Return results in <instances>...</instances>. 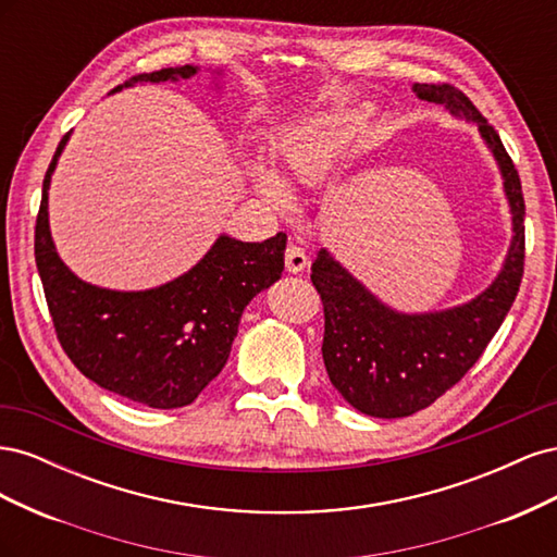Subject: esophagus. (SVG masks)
<instances>
[{"label":"esophagus","mask_w":557,"mask_h":557,"mask_svg":"<svg viewBox=\"0 0 557 557\" xmlns=\"http://www.w3.org/2000/svg\"><path fill=\"white\" fill-rule=\"evenodd\" d=\"M307 264H309V256H307L305 248L297 246V244H290L288 248H285V269H288L290 274L301 272V269H305Z\"/></svg>","instance_id":"34e87169"}]
</instances>
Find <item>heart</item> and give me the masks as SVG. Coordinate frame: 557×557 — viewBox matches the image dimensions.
<instances>
[{"label": "heart", "instance_id": "heart-1", "mask_svg": "<svg viewBox=\"0 0 557 557\" xmlns=\"http://www.w3.org/2000/svg\"><path fill=\"white\" fill-rule=\"evenodd\" d=\"M369 115L372 111L367 107L342 109L288 132L276 144V158L283 176L264 162L248 164V176L256 190L276 211H293L295 197L290 185L293 188H313V185L323 183L346 153V148L358 139Z\"/></svg>", "mask_w": 557, "mask_h": 557}]
</instances>
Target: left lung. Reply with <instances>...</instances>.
Segmentation results:
<instances>
[{
    "mask_svg": "<svg viewBox=\"0 0 557 557\" xmlns=\"http://www.w3.org/2000/svg\"><path fill=\"white\" fill-rule=\"evenodd\" d=\"M413 92L479 127L502 174L513 237L499 274L483 293L465 305L423 313L387 307L327 248L315 252L311 281L325 309L327 376L352 409L374 418H404L430 407L474 367L513 305L525 260V199L499 134L448 83H416Z\"/></svg>",
    "mask_w": 557,
    "mask_h": 557,
    "instance_id": "obj_1",
    "label": "left lung"
}]
</instances>
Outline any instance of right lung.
<instances>
[{"mask_svg": "<svg viewBox=\"0 0 557 557\" xmlns=\"http://www.w3.org/2000/svg\"><path fill=\"white\" fill-rule=\"evenodd\" d=\"M197 74L193 64L166 66L113 92ZM66 141L70 134L48 164L35 230L37 269L58 339L78 372L104 391L150 409L188 407L225 367L248 301L281 278L288 237L278 232L252 244L221 234L195 267L158 288H99L62 262L50 237L48 188Z\"/></svg>", "mask_w": 557, "mask_h": 557, "instance_id": "1", "label": "right lung"}]
</instances>
